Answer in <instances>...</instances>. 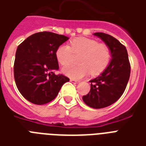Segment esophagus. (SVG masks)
<instances>
[{
  "label": "esophagus",
  "mask_w": 146,
  "mask_h": 146,
  "mask_svg": "<svg viewBox=\"0 0 146 146\" xmlns=\"http://www.w3.org/2000/svg\"><path fill=\"white\" fill-rule=\"evenodd\" d=\"M70 82H73V83H79V81H77V80H72V79H70Z\"/></svg>",
  "instance_id": "obj_1"
}]
</instances>
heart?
<instances>
[{"label":"heart","mask_w":146,"mask_h":146,"mask_svg":"<svg viewBox=\"0 0 146 146\" xmlns=\"http://www.w3.org/2000/svg\"><path fill=\"white\" fill-rule=\"evenodd\" d=\"M81 54L80 66H66L62 72L73 79H80L88 75H98L105 70L111 59V51L105 44L88 38H76L70 42V46L64 44L56 50L57 61L66 65L72 61L73 54Z\"/></svg>","instance_id":"b5f03b06"}]
</instances>
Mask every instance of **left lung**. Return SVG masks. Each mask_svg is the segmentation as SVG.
Returning <instances> with one entry per match:
<instances>
[{"label":"left lung","mask_w":146,"mask_h":146,"mask_svg":"<svg viewBox=\"0 0 146 146\" xmlns=\"http://www.w3.org/2000/svg\"><path fill=\"white\" fill-rule=\"evenodd\" d=\"M94 35L108 47L111 60L101 75L89 81L91 89L82 100L90 108L99 109L113 104L124 92L130 76V64L126 47L117 39L103 33Z\"/></svg>","instance_id":"1"}]
</instances>
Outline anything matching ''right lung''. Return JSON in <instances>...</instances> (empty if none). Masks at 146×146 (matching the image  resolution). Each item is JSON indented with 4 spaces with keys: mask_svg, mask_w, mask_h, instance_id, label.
<instances>
[{
    "mask_svg": "<svg viewBox=\"0 0 146 146\" xmlns=\"http://www.w3.org/2000/svg\"><path fill=\"white\" fill-rule=\"evenodd\" d=\"M68 37L50 32L30 35L19 44L14 61V79L21 95L35 104H44L57 97L65 82L64 75H56L59 69L56 50Z\"/></svg>",
    "mask_w": 146,
    "mask_h": 146,
    "instance_id": "add662e5",
    "label": "right lung"
}]
</instances>
